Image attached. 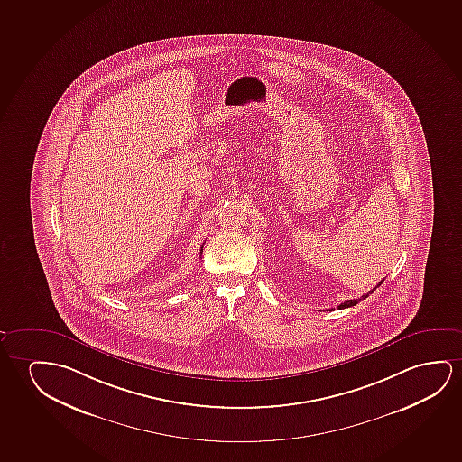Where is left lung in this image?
<instances>
[{
  "instance_id": "left-lung-1",
  "label": "left lung",
  "mask_w": 462,
  "mask_h": 462,
  "mask_svg": "<svg viewBox=\"0 0 462 462\" xmlns=\"http://www.w3.org/2000/svg\"><path fill=\"white\" fill-rule=\"evenodd\" d=\"M382 282H380V284H378V286H382ZM378 286H376V288H378ZM376 288H374V289H376ZM374 289H372V291H368L367 294L362 295L361 299H355V300L343 301V303H341V305H338V308H340V310H341V308L355 307L356 303H359V301L364 300V299H365V297H368V294H372V292H374Z\"/></svg>"
}]
</instances>
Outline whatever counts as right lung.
I'll use <instances>...</instances> for the list:
<instances>
[{"mask_svg":"<svg viewBox=\"0 0 462 462\" xmlns=\"http://www.w3.org/2000/svg\"><path fill=\"white\" fill-rule=\"evenodd\" d=\"M201 251H203V249H201Z\"/></svg>","mask_w":462,"mask_h":462,"instance_id":"add662e5","label":"right lung"}]
</instances>
